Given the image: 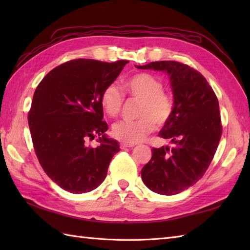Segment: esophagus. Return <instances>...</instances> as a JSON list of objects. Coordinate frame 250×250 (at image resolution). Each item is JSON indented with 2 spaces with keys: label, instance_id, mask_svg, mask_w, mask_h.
<instances>
[{
  "label": "esophagus",
  "instance_id": "esophagus-1",
  "mask_svg": "<svg viewBox=\"0 0 250 250\" xmlns=\"http://www.w3.org/2000/svg\"><path fill=\"white\" fill-rule=\"evenodd\" d=\"M135 145L134 144H128V143H121L120 144V147L121 148H130V147H134Z\"/></svg>",
  "mask_w": 250,
  "mask_h": 250
}]
</instances>
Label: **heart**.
Returning a JSON list of instances; mask_svg holds the SVG:
<instances>
[{
  "label": "heart",
  "mask_w": 250,
  "mask_h": 250,
  "mask_svg": "<svg viewBox=\"0 0 250 250\" xmlns=\"http://www.w3.org/2000/svg\"><path fill=\"white\" fill-rule=\"evenodd\" d=\"M125 86L132 98L142 101L137 111L140 119L116 122L111 133L118 141L135 144L155 130V124L162 126L171 119L174 104L172 98L163 91L161 81L151 74L139 73L132 75L126 79ZM101 103L109 116L118 115L124 103V94L120 88L116 83L108 84L101 95Z\"/></svg>",
  "instance_id": "obj_1"
}]
</instances>
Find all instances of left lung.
I'll use <instances>...</instances> for the list:
<instances>
[{"label": "left lung", "mask_w": 250, "mask_h": 250, "mask_svg": "<svg viewBox=\"0 0 250 250\" xmlns=\"http://www.w3.org/2000/svg\"><path fill=\"white\" fill-rule=\"evenodd\" d=\"M135 66L166 72L174 98L173 115L159 133L172 147L152 148L142 179L153 192L177 194L201 179L213 160L222 134L218 99L205 77L187 64L157 61Z\"/></svg>", "instance_id": "obj_1"}]
</instances>
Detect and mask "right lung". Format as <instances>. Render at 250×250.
I'll return each mask as SVG.
<instances>
[{
  "instance_id": "1",
  "label": "right lung",
  "mask_w": 250,
  "mask_h": 250,
  "mask_svg": "<svg viewBox=\"0 0 250 250\" xmlns=\"http://www.w3.org/2000/svg\"><path fill=\"white\" fill-rule=\"evenodd\" d=\"M129 61L76 59L55 67L37 86L29 126L36 157L48 177L71 193L98 188L120 150L105 132L101 95ZM98 135L99 145L88 139Z\"/></svg>"
}]
</instances>
